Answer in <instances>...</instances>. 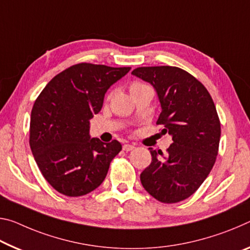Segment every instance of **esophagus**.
Returning a JSON list of instances; mask_svg holds the SVG:
<instances>
[{
	"instance_id": "esophagus-1",
	"label": "esophagus",
	"mask_w": 250,
	"mask_h": 250,
	"mask_svg": "<svg viewBox=\"0 0 250 250\" xmlns=\"http://www.w3.org/2000/svg\"><path fill=\"white\" fill-rule=\"evenodd\" d=\"M122 149H124L125 151H131V150L134 149V146H132V145H124Z\"/></svg>"
}]
</instances>
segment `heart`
Listing matches in <instances>:
<instances>
[{"instance_id":"heart-1","label":"heart","mask_w":250,"mask_h":250,"mask_svg":"<svg viewBox=\"0 0 250 250\" xmlns=\"http://www.w3.org/2000/svg\"><path fill=\"white\" fill-rule=\"evenodd\" d=\"M141 86H145V84H142V83H140V82H133L132 84L130 85V91L138 89V88H141Z\"/></svg>"}]
</instances>
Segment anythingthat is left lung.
I'll list each match as a JSON object with an SVG mask.
<instances>
[{"label":"left lung","instance_id":"left-lung-1","mask_svg":"<svg viewBox=\"0 0 250 250\" xmlns=\"http://www.w3.org/2000/svg\"><path fill=\"white\" fill-rule=\"evenodd\" d=\"M132 74L156 89L162 109L157 125L173 141L166 154L149 148L152 160L141 172V184L161 203H179L215 165L221 133L215 104L203 83L177 66H141Z\"/></svg>","mask_w":250,"mask_h":250}]
</instances>
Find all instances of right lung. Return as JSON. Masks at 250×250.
Here are the masks:
<instances>
[{"mask_svg":"<svg viewBox=\"0 0 250 250\" xmlns=\"http://www.w3.org/2000/svg\"><path fill=\"white\" fill-rule=\"evenodd\" d=\"M130 69L79 63L55 75L35 100L30 146L43 177L62 195L80 197L97 189L121 151L117 140L104 144L90 137V119Z\"/></svg>","mask_w":250,"mask_h":250,"instance_id":"obj_1","label":"right lung"}]
</instances>
